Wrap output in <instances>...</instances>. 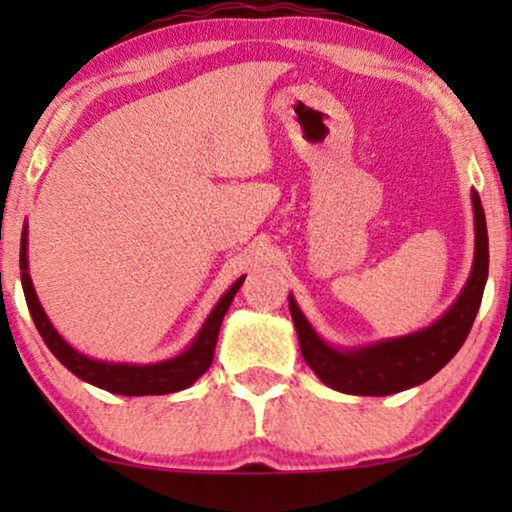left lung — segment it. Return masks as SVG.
Wrapping results in <instances>:
<instances>
[{
    "label": "left lung",
    "instance_id": "1",
    "mask_svg": "<svg viewBox=\"0 0 512 512\" xmlns=\"http://www.w3.org/2000/svg\"><path fill=\"white\" fill-rule=\"evenodd\" d=\"M475 216V256L471 277L454 305L436 324L403 338L380 340L359 349H335L319 338L293 296L289 310L296 324L300 354L328 387L352 396H389L431 380L464 345L480 310L489 272V240L480 195L471 193Z\"/></svg>",
    "mask_w": 512,
    "mask_h": 512
}]
</instances>
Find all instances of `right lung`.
<instances>
[{
	"instance_id": "right-lung-1",
	"label": "right lung",
	"mask_w": 512,
	"mask_h": 512,
	"mask_svg": "<svg viewBox=\"0 0 512 512\" xmlns=\"http://www.w3.org/2000/svg\"><path fill=\"white\" fill-rule=\"evenodd\" d=\"M20 282H23L25 300L30 307V314L34 319V326L44 338L46 347L51 349L55 359H58L67 370H72L76 377L83 382L95 384V387L107 389L111 394L121 396H160V394H174V391L188 389L205 370L212 366L216 338H219L221 321L226 317L230 303H233L235 293L240 291L244 277L230 286L223 293L219 303L209 314L205 324H202L200 333L195 335L191 347L184 354L174 356V359L160 361V363H146V366H137V363H109V361H95L76 352L72 345L62 340V335L55 331L51 321H48L44 307H41L37 291H34L30 272H27V226L23 228V237H20Z\"/></svg>"
}]
</instances>
